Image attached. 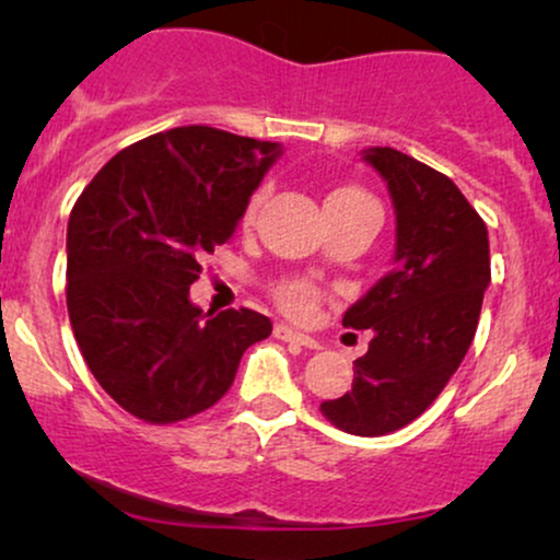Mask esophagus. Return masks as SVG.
I'll return each mask as SVG.
<instances>
[{"instance_id": "1", "label": "esophagus", "mask_w": 560, "mask_h": 560, "mask_svg": "<svg viewBox=\"0 0 560 560\" xmlns=\"http://www.w3.org/2000/svg\"><path fill=\"white\" fill-rule=\"evenodd\" d=\"M273 337L276 339H281V342H294V345H302V347H307V350H318V342L313 337H307V334H302V331H294L292 326H287V324H276V329H273Z\"/></svg>"}]
</instances>
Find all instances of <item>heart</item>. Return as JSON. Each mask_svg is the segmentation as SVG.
Returning <instances> with one entry per match:
<instances>
[{
    "instance_id": "obj_1",
    "label": "heart",
    "mask_w": 560,
    "mask_h": 560,
    "mask_svg": "<svg viewBox=\"0 0 560 560\" xmlns=\"http://www.w3.org/2000/svg\"><path fill=\"white\" fill-rule=\"evenodd\" d=\"M352 191L355 189H339V191H334V195H352ZM260 202H262V191H258V195H253V199H249L247 210H244V223L253 221L255 213H258ZM271 294H273V300L279 302L281 311L289 313V316H294V318H307L313 311H316L318 302L324 300V292H320V289L307 279L279 281V284H273Z\"/></svg>"
}]
</instances>
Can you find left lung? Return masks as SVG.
<instances>
[{
    "label": "left lung",
    "instance_id": "left-lung-1",
    "mask_svg": "<svg viewBox=\"0 0 560 560\" xmlns=\"http://www.w3.org/2000/svg\"><path fill=\"white\" fill-rule=\"evenodd\" d=\"M365 160L395 202V268L345 313L347 329H374V339L352 363V389L320 413L347 434L382 436L419 419L464 361L490 284V240L445 173L392 147Z\"/></svg>",
    "mask_w": 560,
    "mask_h": 560
}]
</instances>
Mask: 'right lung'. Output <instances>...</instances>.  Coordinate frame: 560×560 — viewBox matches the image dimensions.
I'll use <instances>...</instances> for the list:
<instances>
[{
    "label": "right lung",
    "mask_w": 560,
    "mask_h": 560,
    "mask_svg": "<svg viewBox=\"0 0 560 560\" xmlns=\"http://www.w3.org/2000/svg\"><path fill=\"white\" fill-rule=\"evenodd\" d=\"M279 147L178 126L126 147L68 221V316L100 387L147 423L186 421L226 395L271 320L189 302L205 255L234 236Z\"/></svg>",
    "instance_id": "1"
}]
</instances>
